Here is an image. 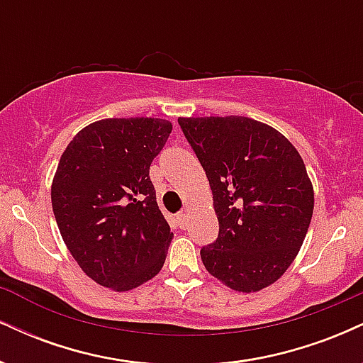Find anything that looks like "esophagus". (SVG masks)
<instances>
[{
  "label": "esophagus",
  "instance_id": "obj_1",
  "mask_svg": "<svg viewBox=\"0 0 363 363\" xmlns=\"http://www.w3.org/2000/svg\"><path fill=\"white\" fill-rule=\"evenodd\" d=\"M177 223L181 228H186L187 227V215L186 213H179L177 215Z\"/></svg>",
  "mask_w": 363,
  "mask_h": 363
}]
</instances>
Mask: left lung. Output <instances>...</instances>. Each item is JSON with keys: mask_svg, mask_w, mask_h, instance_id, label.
Returning <instances> with one entry per match:
<instances>
[{"mask_svg": "<svg viewBox=\"0 0 363 363\" xmlns=\"http://www.w3.org/2000/svg\"><path fill=\"white\" fill-rule=\"evenodd\" d=\"M213 193L218 237L201 249L208 273L251 294L274 283L301 251L314 187L280 131L244 116L179 118Z\"/></svg>", "mask_w": 363, "mask_h": 363, "instance_id": "1", "label": "left lung"}]
</instances>
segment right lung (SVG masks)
Here are the masks:
<instances>
[{
  "label": "right lung",
  "instance_id": "obj_1",
  "mask_svg": "<svg viewBox=\"0 0 363 363\" xmlns=\"http://www.w3.org/2000/svg\"><path fill=\"white\" fill-rule=\"evenodd\" d=\"M170 131L167 119H102L62 152L52 211L68 251L99 285L133 290L164 266L174 234L158 210L150 165Z\"/></svg>",
  "mask_w": 363,
  "mask_h": 363
}]
</instances>
